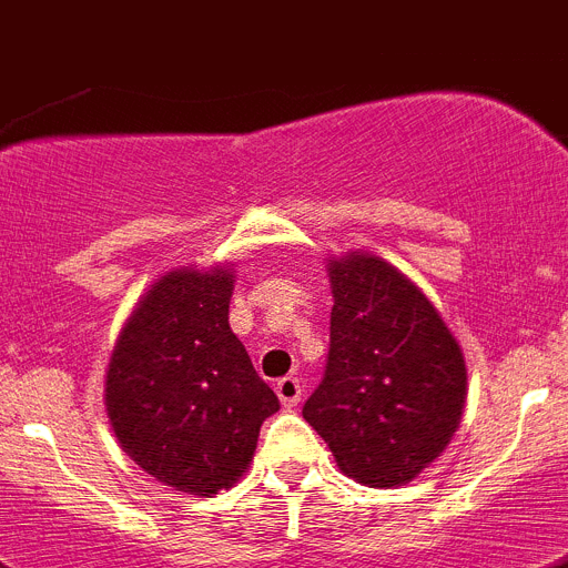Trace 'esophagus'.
Listing matches in <instances>:
<instances>
[{
	"label": "esophagus",
	"instance_id": "esophagus-1",
	"mask_svg": "<svg viewBox=\"0 0 568 568\" xmlns=\"http://www.w3.org/2000/svg\"><path fill=\"white\" fill-rule=\"evenodd\" d=\"M277 397H280V404L285 406V409H291V406L300 404V397H302V384L300 378H294V375H285V378L277 381Z\"/></svg>",
	"mask_w": 568,
	"mask_h": 568
}]
</instances>
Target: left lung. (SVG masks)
I'll return each mask as SVG.
<instances>
[{"mask_svg": "<svg viewBox=\"0 0 568 568\" xmlns=\"http://www.w3.org/2000/svg\"><path fill=\"white\" fill-rule=\"evenodd\" d=\"M325 378L302 406L338 470L369 487L415 479L452 443L465 409V356L428 296L369 252L327 263Z\"/></svg>", "mask_w": 568, "mask_h": 568, "instance_id": "left-lung-1", "label": "left lung"}]
</instances>
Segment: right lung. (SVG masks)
Here are the masks:
<instances>
[{
    "label": "right lung",
    "mask_w": 568,
    "mask_h": 568,
    "mask_svg": "<svg viewBox=\"0 0 568 568\" xmlns=\"http://www.w3.org/2000/svg\"><path fill=\"white\" fill-rule=\"evenodd\" d=\"M230 266L176 268L145 291L111 353L105 412L123 452L193 496L232 487L280 409L230 327Z\"/></svg>",
    "instance_id": "1"
}]
</instances>
